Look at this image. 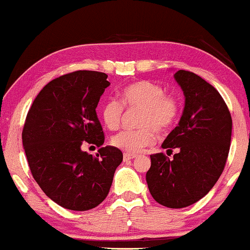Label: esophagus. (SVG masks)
<instances>
[{"label":"esophagus","mask_w":250,"mask_h":250,"mask_svg":"<svg viewBox=\"0 0 250 250\" xmlns=\"http://www.w3.org/2000/svg\"><path fill=\"white\" fill-rule=\"evenodd\" d=\"M134 158L135 155H133V154H128V153H125L124 156H123L124 161H131V160H133Z\"/></svg>","instance_id":"obj_1"}]
</instances>
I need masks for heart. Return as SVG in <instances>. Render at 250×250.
Returning a JSON list of instances; mask_svg holds the SVG:
<instances>
[{
  "instance_id": "1",
  "label": "heart",
  "mask_w": 250,
  "mask_h": 250,
  "mask_svg": "<svg viewBox=\"0 0 250 250\" xmlns=\"http://www.w3.org/2000/svg\"><path fill=\"white\" fill-rule=\"evenodd\" d=\"M122 104L117 98H109L101 107L103 123L109 130L115 131L120 126L124 105L140 107L139 130H125L113 135L111 143L116 148L128 154H137L156 140L159 133L167 132L176 122L180 113V101L172 95H166L161 85L141 80L127 84L120 92Z\"/></svg>"
}]
</instances>
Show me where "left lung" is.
<instances>
[{
    "instance_id": "1",
    "label": "left lung",
    "mask_w": 250,
    "mask_h": 250,
    "mask_svg": "<svg viewBox=\"0 0 250 250\" xmlns=\"http://www.w3.org/2000/svg\"><path fill=\"white\" fill-rule=\"evenodd\" d=\"M184 95L178 125L162 148H178L174 159L150 155L146 174L150 195L159 204L182 208L195 204L219 180L226 165L232 137V117L217 89L195 73L174 74Z\"/></svg>"
}]
</instances>
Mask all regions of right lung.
Instances as JSON below:
<instances>
[{"mask_svg": "<svg viewBox=\"0 0 250 250\" xmlns=\"http://www.w3.org/2000/svg\"><path fill=\"white\" fill-rule=\"evenodd\" d=\"M106 79L78 70L52 80L33 101L21 133L33 178L48 198L72 211L100 205L123 161L113 146L101 147L96 157L82 150L84 142L104 144L96 107L110 85Z\"/></svg>", "mask_w": 250, "mask_h": 250, "instance_id": "1", "label": "right lung"}]
</instances>
